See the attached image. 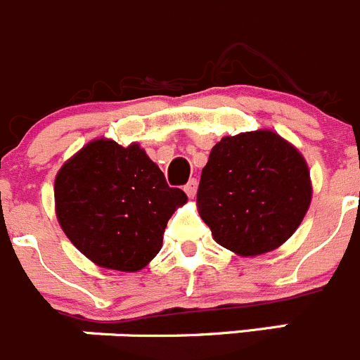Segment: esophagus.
<instances>
[{"label": "esophagus", "instance_id": "obj_1", "mask_svg": "<svg viewBox=\"0 0 360 360\" xmlns=\"http://www.w3.org/2000/svg\"><path fill=\"white\" fill-rule=\"evenodd\" d=\"M196 189H198V182H196V178H191L189 182L184 186V191H186L187 196H194L196 194Z\"/></svg>", "mask_w": 360, "mask_h": 360}]
</instances>
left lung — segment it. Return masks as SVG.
<instances>
[{
    "label": "left lung",
    "mask_w": 360,
    "mask_h": 360,
    "mask_svg": "<svg viewBox=\"0 0 360 360\" xmlns=\"http://www.w3.org/2000/svg\"><path fill=\"white\" fill-rule=\"evenodd\" d=\"M311 196L300 151L273 131H246L212 148L200 178L198 210L221 246L260 255L295 233Z\"/></svg>",
    "instance_id": "8db88e82"
}]
</instances>
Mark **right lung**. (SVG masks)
Listing matches in <instances>:
<instances>
[{
    "instance_id": "add662e5",
    "label": "right lung",
    "mask_w": 360,
    "mask_h": 360,
    "mask_svg": "<svg viewBox=\"0 0 360 360\" xmlns=\"http://www.w3.org/2000/svg\"><path fill=\"white\" fill-rule=\"evenodd\" d=\"M186 202L139 144L92 141L55 180L65 236L92 262L117 271H139L160 252L167 221Z\"/></svg>"
}]
</instances>
